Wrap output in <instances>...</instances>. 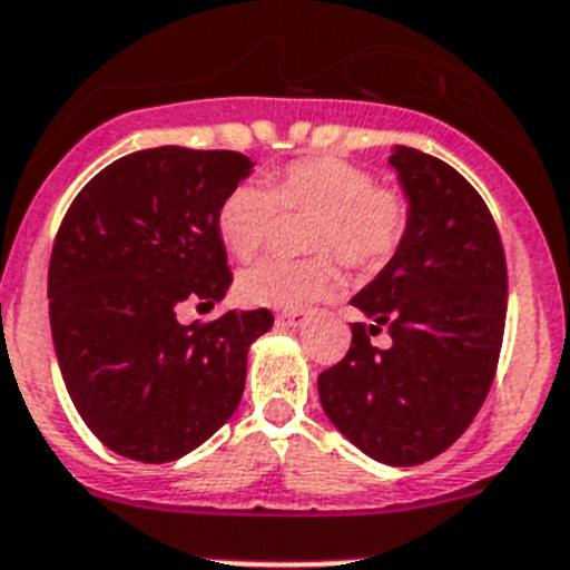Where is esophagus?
<instances>
[{"label": "esophagus", "mask_w": 570, "mask_h": 570, "mask_svg": "<svg viewBox=\"0 0 570 570\" xmlns=\"http://www.w3.org/2000/svg\"><path fill=\"white\" fill-rule=\"evenodd\" d=\"M307 309H285V313L277 315V324L283 326H302L307 321Z\"/></svg>", "instance_id": "34e87169"}]
</instances>
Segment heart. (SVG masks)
<instances>
[{
    "instance_id": "obj_1",
    "label": "heart",
    "mask_w": 570,
    "mask_h": 570,
    "mask_svg": "<svg viewBox=\"0 0 570 570\" xmlns=\"http://www.w3.org/2000/svg\"><path fill=\"white\" fill-rule=\"evenodd\" d=\"M279 210L315 216L304 261L268 257L244 268L238 296L255 307L296 309L341 287V257L354 272H380L402 249L410 229V196L376 183L374 171L332 155L298 157L261 183H240L222 199L216 227L235 257H255L268 244Z\"/></svg>"
}]
</instances>
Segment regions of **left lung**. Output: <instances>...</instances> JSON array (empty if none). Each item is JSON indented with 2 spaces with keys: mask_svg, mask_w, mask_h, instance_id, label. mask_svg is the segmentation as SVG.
Returning <instances> with one entry per match:
<instances>
[{
  "mask_svg": "<svg viewBox=\"0 0 570 570\" xmlns=\"http://www.w3.org/2000/svg\"><path fill=\"white\" fill-rule=\"evenodd\" d=\"M391 166L410 196L402 249L352 304L346 357L318 374L321 407L368 458L421 465L474 421L499 365L507 261L474 185L426 151L396 146ZM387 328L392 346L370 337Z\"/></svg>",
  "mask_w": 570,
  "mask_h": 570,
  "instance_id": "obj_1",
  "label": "left lung"
}]
</instances>
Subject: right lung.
<instances>
[{"instance_id": "right-lung-1", "label": "right lung", "mask_w": 570, "mask_h": 570, "mask_svg": "<svg viewBox=\"0 0 570 570\" xmlns=\"http://www.w3.org/2000/svg\"><path fill=\"white\" fill-rule=\"evenodd\" d=\"M240 151L157 146L118 157L77 194L49 261V324L88 430L138 463H171L229 421L272 309L179 324L233 285L216 213L249 177Z\"/></svg>"}]
</instances>
